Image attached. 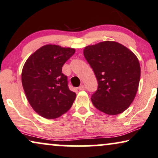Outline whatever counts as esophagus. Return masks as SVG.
<instances>
[{
  "mask_svg": "<svg viewBox=\"0 0 158 158\" xmlns=\"http://www.w3.org/2000/svg\"><path fill=\"white\" fill-rule=\"evenodd\" d=\"M79 89H80V90H85V85H81V86H79Z\"/></svg>",
  "mask_w": 158,
  "mask_h": 158,
  "instance_id": "obj_1",
  "label": "esophagus"
}]
</instances>
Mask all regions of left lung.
<instances>
[{
	"label": "left lung",
	"instance_id": "left-lung-1",
	"mask_svg": "<svg viewBox=\"0 0 158 158\" xmlns=\"http://www.w3.org/2000/svg\"><path fill=\"white\" fill-rule=\"evenodd\" d=\"M84 56L98 83L91 98L94 106L106 114L123 113L139 88L141 68L136 56L121 44L110 41L87 46Z\"/></svg>",
	"mask_w": 158,
	"mask_h": 158
}]
</instances>
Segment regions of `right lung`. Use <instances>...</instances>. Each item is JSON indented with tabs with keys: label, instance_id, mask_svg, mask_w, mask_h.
I'll use <instances>...</instances> for the list:
<instances>
[{
	"label": "right lung",
	"instance_id": "add662e5",
	"mask_svg": "<svg viewBox=\"0 0 158 158\" xmlns=\"http://www.w3.org/2000/svg\"><path fill=\"white\" fill-rule=\"evenodd\" d=\"M74 53L73 48L47 44L24 65L22 84L26 98L33 110L46 119L58 118L72 106L77 95L68 87L62 67Z\"/></svg>",
	"mask_w": 158,
	"mask_h": 158
}]
</instances>
